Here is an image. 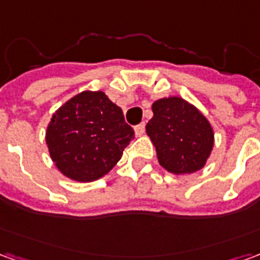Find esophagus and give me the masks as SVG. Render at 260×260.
<instances>
[{"mask_svg":"<svg viewBox=\"0 0 260 260\" xmlns=\"http://www.w3.org/2000/svg\"><path fill=\"white\" fill-rule=\"evenodd\" d=\"M134 129H135V135L136 136L143 135V132H145V122H142V124L136 125Z\"/></svg>","mask_w":260,"mask_h":260,"instance_id":"34e87169","label":"esophagus"}]
</instances>
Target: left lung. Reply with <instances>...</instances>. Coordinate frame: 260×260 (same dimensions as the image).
Instances as JSON below:
<instances>
[{
  "mask_svg": "<svg viewBox=\"0 0 260 260\" xmlns=\"http://www.w3.org/2000/svg\"><path fill=\"white\" fill-rule=\"evenodd\" d=\"M153 118L146 134L158 163L173 174H191L203 169L214 145V134L203 114L181 97L153 103Z\"/></svg>",
  "mask_w": 260,
  "mask_h": 260,
  "instance_id": "1",
  "label": "left lung"
}]
</instances>
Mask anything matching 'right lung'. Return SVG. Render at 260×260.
I'll use <instances>...</instances> for the list:
<instances>
[{"mask_svg":"<svg viewBox=\"0 0 260 260\" xmlns=\"http://www.w3.org/2000/svg\"><path fill=\"white\" fill-rule=\"evenodd\" d=\"M122 110L103 91H82L53 114L46 132L57 169L71 180L90 182L118 163L134 139Z\"/></svg>","mask_w":260,"mask_h":260,"instance_id":"obj_1","label":"right lung"}]
</instances>
